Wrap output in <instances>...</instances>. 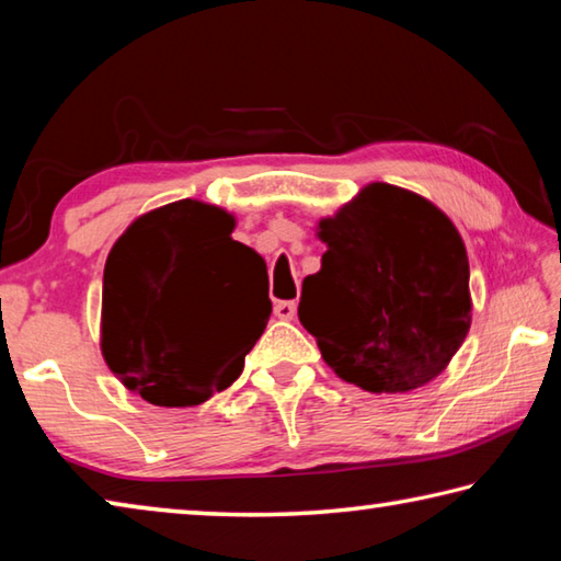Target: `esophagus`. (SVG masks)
I'll list each match as a JSON object with an SVG mask.
<instances>
[{"label": "esophagus", "mask_w": 561, "mask_h": 561, "mask_svg": "<svg viewBox=\"0 0 561 561\" xmlns=\"http://www.w3.org/2000/svg\"><path fill=\"white\" fill-rule=\"evenodd\" d=\"M274 317L282 321H291L297 317V301H277L274 304Z\"/></svg>", "instance_id": "1"}]
</instances>
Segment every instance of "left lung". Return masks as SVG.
<instances>
[{
    "label": "left lung",
    "mask_w": 561,
    "mask_h": 561,
    "mask_svg": "<svg viewBox=\"0 0 561 561\" xmlns=\"http://www.w3.org/2000/svg\"><path fill=\"white\" fill-rule=\"evenodd\" d=\"M321 270L301 284L299 321L344 381L408 393L440 376L472 324L458 227L428 197L368 183L317 222Z\"/></svg>",
    "instance_id": "1"
}]
</instances>
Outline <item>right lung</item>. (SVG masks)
Instances as JSON below:
<instances>
[{
	"label": "right lung",
	"instance_id": "add662e5",
	"mask_svg": "<svg viewBox=\"0 0 561 561\" xmlns=\"http://www.w3.org/2000/svg\"><path fill=\"white\" fill-rule=\"evenodd\" d=\"M234 215L178 201L136 217L103 270L101 354L144 401L201 405L225 391L272 314H254L252 289L267 264L232 240Z\"/></svg>",
	"mask_w": 561,
	"mask_h": 561
}]
</instances>
